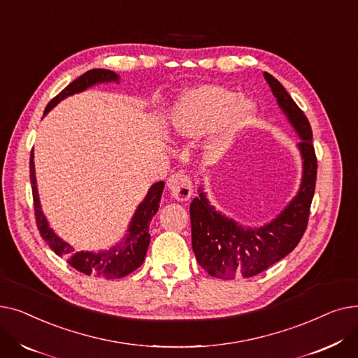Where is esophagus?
<instances>
[{
    "instance_id": "obj_1",
    "label": "esophagus",
    "mask_w": 358,
    "mask_h": 358,
    "mask_svg": "<svg viewBox=\"0 0 358 358\" xmlns=\"http://www.w3.org/2000/svg\"><path fill=\"white\" fill-rule=\"evenodd\" d=\"M166 185L169 193L178 201H187L193 194V182L189 176L182 173L173 174L168 178Z\"/></svg>"
}]
</instances>
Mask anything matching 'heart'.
Listing matches in <instances>:
<instances>
[{
    "mask_svg": "<svg viewBox=\"0 0 358 358\" xmlns=\"http://www.w3.org/2000/svg\"><path fill=\"white\" fill-rule=\"evenodd\" d=\"M252 113V104L238 100L236 92L220 85H203L187 92L177 104L173 129L180 136L197 138L216 124L212 149L222 150Z\"/></svg>",
    "mask_w": 358,
    "mask_h": 358,
    "instance_id": "heart-1",
    "label": "heart"
}]
</instances>
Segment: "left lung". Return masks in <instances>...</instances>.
<instances>
[{"label":"left lung","mask_w":358,"mask_h":358,"mask_svg":"<svg viewBox=\"0 0 358 358\" xmlns=\"http://www.w3.org/2000/svg\"><path fill=\"white\" fill-rule=\"evenodd\" d=\"M264 77L302 139L297 145L303 158L302 185L287 208L259 229H243L232 219L222 216L204 193L192 201V245L196 259L203 270L217 278H250L262 273L290 254L308 228L317 173L312 127L285 87L268 72H264Z\"/></svg>","instance_id":"left-lung-1"}]
</instances>
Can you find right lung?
<instances>
[{
    "mask_svg": "<svg viewBox=\"0 0 358 358\" xmlns=\"http://www.w3.org/2000/svg\"><path fill=\"white\" fill-rule=\"evenodd\" d=\"M119 83L117 73L108 69H91L87 71L80 78L72 81L66 85L58 96L53 97L45 108L46 113L64 100L68 96H72L75 92L84 91L85 88L97 84V83ZM30 182H31V193H33V204H34V217L37 229L41 232V236L50 247V250L59 257H64L68 264L77 271L84 273L87 275H97L104 278H120L131 271H135L142 266L145 259L148 247H149V224L155 213L159 209V200L164 190V181L154 184L149 189L148 196L139 204V208L130 222L129 235L120 243V245L113 247L108 251L100 252H88V251H75L69 243L64 242L61 238L56 236L53 231L49 228V224L41 210L39 196H37L36 177H34V162H33V150L30 154Z\"/></svg>",
    "mask_w": 358,
    "mask_h": 358,
    "instance_id": "add662e5",
    "label": "right lung"
}]
</instances>
